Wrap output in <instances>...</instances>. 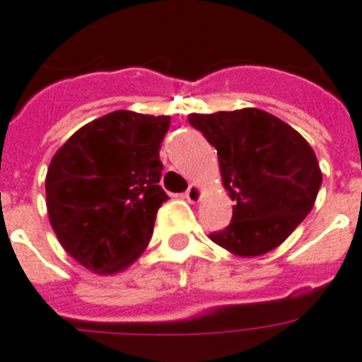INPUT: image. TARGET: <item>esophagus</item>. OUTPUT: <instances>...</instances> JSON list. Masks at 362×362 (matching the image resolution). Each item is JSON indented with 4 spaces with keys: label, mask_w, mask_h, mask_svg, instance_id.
<instances>
[{
    "label": "esophagus",
    "mask_w": 362,
    "mask_h": 362,
    "mask_svg": "<svg viewBox=\"0 0 362 362\" xmlns=\"http://www.w3.org/2000/svg\"><path fill=\"white\" fill-rule=\"evenodd\" d=\"M185 198L189 204H198L202 200V187L198 184H191L189 189L185 191Z\"/></svg>",
    "instance_id": "obj_1"
}]
</instances>
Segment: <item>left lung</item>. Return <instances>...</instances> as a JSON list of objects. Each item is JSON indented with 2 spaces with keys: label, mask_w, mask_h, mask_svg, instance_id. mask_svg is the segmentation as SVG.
<instances>
[{
  "label": "left lung",
  "mask_w": 362,
  "mask_h": 362,
  "mask_svg": "<svg viewBox=\"0 0 362 362\" xmlns=\"http://www.w3.org/2000/svg\"><path fill=\"white\" fill-rule=\"evenodd\" d=\"M189 124L216 148L233 220L209 234L234 256L281 245L314 207L323 173L314 149L292 126L258 108L191 113Z\"/></svg>",
  "instance_id": "obj_1"
}]
</instances>
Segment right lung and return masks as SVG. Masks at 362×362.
<instances>
[{"mask_svg":"<svg viewBox=\"0 0 362 362\" xmlns=\"http://www.w3.org/2000/svg\"><path fill=\"white\" fill-rule=\"evenodd\" d=\"M171 117L117 110L77 129L47 171V209L63 249L84 269L112 276L148 247L168 194L158 149Z\"/></svg>","mask_w":362,"mask_h":362,"instance_id":"add662e5","label":"right lung"}]
</instances>
